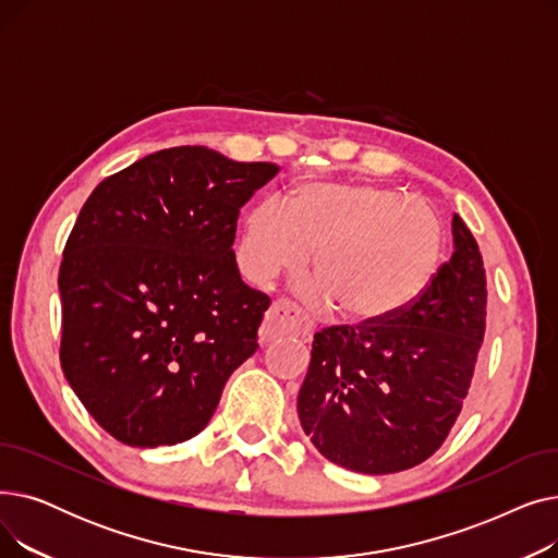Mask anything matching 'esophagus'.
I'll return each instance as SVG.
<instances>
[{
    "label": "esophagus",
    "instance_id": "obj_1",
    "mask_svg": "<svg viewBox=\"0 0 558 558\" xmlns=\"http://www.w3.org/2000/svg\"><path fill=\"white\" fill-rule=\"evenodd\" d=\"M301 335L307 337L312 335V324L303 316V312L287 299H278L267 316H264V324L259 328V339L262 341H271L280 335Z\"/></svg>",
    "mask_w": 558,
    "mask_h": 558
}]
</instances>
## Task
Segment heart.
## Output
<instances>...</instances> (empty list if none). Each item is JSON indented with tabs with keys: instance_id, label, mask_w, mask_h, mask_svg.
<instances>
[{
	"instance_id": "1",
	"label": "heart",
	"mask_w": 558,
	"mask_h": 558,
	"mask_svg": "<svg viewBox=\"0 0 558 558\" xmlns=\"http://www.w3.org/2000/svg\"><path fill=\"white\" fill-rule=\"evenodd\" d=\"M446 232L429 203L366 183H307L291 205L255 203L238 251L242 271L264 282L299 269L314 251L310 305L345 318L385 320L416 301L444 257Z\"/></svg>"
}]
</instances>
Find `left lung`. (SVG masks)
<instances>
[{
	"mask_svg": "<svg viewBox=\"0 0 558 558\" xmlns=\"http://www.w3.org/2000/svg\"><path fill=\"white\" fill-rule=\"evenodd\" d=\"M452 244V257L398 314L314 335L299 418L328 461L389 475L446 441L486 330L484 262L459 215Z\"/></svg>",
	"mask_w": 558,
	"mask_h": 558,
	"instance_id": "left-lung-1",
	"label": "left lung"
}]
</instances>
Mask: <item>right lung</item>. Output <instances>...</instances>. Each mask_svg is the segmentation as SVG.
Here are the masks:
<instances>
[{
    "label": "right lung",
    "instance_id": "add662e5",
    "mask_svg": "<svg viewBox=\"0 0 558 558\" xmlns=\"http://www.w3.org/2000/svg\"><path fill=\"white\" fill-rule=\"evenodd\" d=\"M278 167L208 146L146 156L95 187L63 251L61 366L90 416L133 448L210 423L257 350L271 301L234 259L242 205Z\"/></svg>",
    "mask_w": 558,
    "mask_h": 558
}]
</instances>
